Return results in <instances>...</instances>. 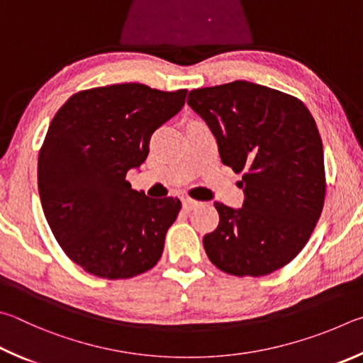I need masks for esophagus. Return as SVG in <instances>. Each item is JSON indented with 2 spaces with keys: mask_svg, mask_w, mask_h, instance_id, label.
<instances>
[{
  "mask_svg": "<svg viewBox=\"0 0 363 363\" xmlns=\"http://www.w3.org/2000/svg\"><path fill=\"white\" fill-rule=\"evenodd\" d=\"M199 202L198 201H194V199H191V198H185L183 199V208H185V211H193V208L198 206Z\"/></svg>",
  "mask_w": 363,
  "mask_h": 363,
  "instance_id": "esophagus-1",
  "label": "esophagus"
}]
</instances>
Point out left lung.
<instances>
[{
    "label": "left lung",
    "instance_id": "1",
    "mask_svg": "<svg viewBox=\"0 0 363 363\" xmlns=\"http://www.w3.org/2000/svg\"><path fill=\"white\" fill-rule=\"evenodd\" d=\"M188 105L217 138L221 162L240 174L244 204L215 202L204 249L233 276H266L290 263L313 234L325 199L322 140L301 100L249 81L194 89Z\"/></svg>",
    "mask_w": 363,
    "mask_h": 363
}]
</instances>
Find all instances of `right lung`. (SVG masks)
I'll list each match as a JSON object with an SVG mask.
<instances>
[{
    "mask_svg": "<svg viewBox=\"0 0 363 363\" xmlns=\"http://www.w3.org/2000/svg\"><path fill=\"white\" fill-rule=\"evenodd\" d=\"M186 92L125 82L81 91L55 113L38 159L41 206L62 250L91 274L129 279L161 258L182 202L148 198L125 175Z\"/></svg>",
    "mask_w": 363,
    "mask_h": 363,
    "instance_id": "1",
    "label": "right lung"
}]
</instances>
